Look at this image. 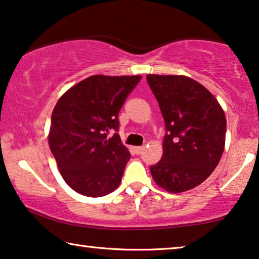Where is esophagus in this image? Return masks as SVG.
<instances>
[{
  "mask_svg": "<svg viewBox=\"0 0 259 259\" xmlns=\"http://www.w3.org/2000/svg\"><path fill=\"white\" fill-rule=\"evenodd\" d=\"M143 150H144V147H135V152H136L137 155H140Z\"/></svg>",
  "mask_w": 259,
  "mask_h": 259,
  "instance_id": "34e87169",
  "label": "esophagus"
}]
</instances>
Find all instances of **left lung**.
<instances>
[{
    "label": "left lung",
    "mask_w": 259,
    "mask_h": 259,
    "mask_svg": "<svg viewBox=\"0 0 259 259\" xmlns=\"http://www.w3.org/2000/svg\"><path fill=\"white\" fill-rule=\"evenodd\" d=\"M165 122L163 156L150 166L155 183L180 194L203 183L216 169L225 147L227 118L216 97L183 75L148 74Z\"/></svg>",
    "instance_id": "8db88e82"
}]
</instances>
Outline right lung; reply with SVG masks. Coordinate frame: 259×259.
<instances>
[{"mask_svg":"<svg viewBox=\"0 0 259 259\" xmlns=\"http://www.w3.org/2000/svg\"><path fill=\"white\" fill-rule=\"evenodd\" d=\"M141 75H93L68 89L53 110L49 148L65 183L102 197L118 188L130 152L117 134L118 112Z\"/></svg>","mask_w":259,"mask_h":259,"instance_id":"add662e5","label":"right lung"}]
</instances>
